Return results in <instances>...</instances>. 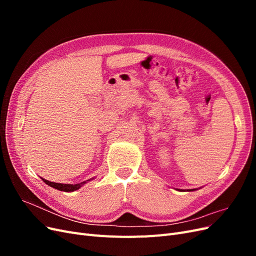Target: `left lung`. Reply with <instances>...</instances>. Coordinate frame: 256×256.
<instances>
[{"label":"left lung","mask_w":256,"mask_h":256,"mask_svg":"<svg viewBox=\"0 0 256 256\" xmlns=\"http://www.w3.org/2000/svg\"><path fill=\"white\" fill-rule=\"evenodd\" d=\"M187 191H194V190H193V189H192V190H187Z\"/></svg>","instance_id":"left-lung-1"}]
</instances>
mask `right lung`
I'll use <instances>...</instances> for the list:
<instances>
[{"label":"right lung","mask_w":256,"mask_h":256,"mask_svg":"<svg viewBox=\"0 0 256 256\" xmlns=\"http://www.w3.org/2000/svg\"><path fill=\"white\" fill-rule=\"evenodd\" d=\"M44 180V182L47 184L50 187L54 188V189H58L60 191H65V192H72L78 190L79 188H81L84 184H86V182H90V180H86V182H83L80 184H58V182H49L47 180H44V178H42Z\"/></svg>","instance_id":"add662e5"}]
</instances>
